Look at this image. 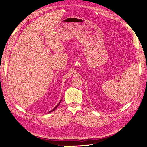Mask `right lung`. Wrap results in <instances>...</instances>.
Here are the masks:
<instances>
[{
  "label": "right lung",
  "mask_w": 147,
  "mask_h": 147,
  "mask_svg": "<svg viewBox=\"0 0 147 147\" xmlns=\"http://www.w3.org/2000/svg\"><path fill=\"white\" fill-rule=\"evenodd\" d=\"M61 101H62V99H61V100H60V102H59V103H58V104H57V105H56V106L55 107L54 109H52V110H51V111H50V112H48V113H50V112H53V111H54V110H55V109H56V108L57 107H58V105H59L60 104V103H61Z\"/></svg>",
  "instance_id": "obj_1"
}]
</instances>
